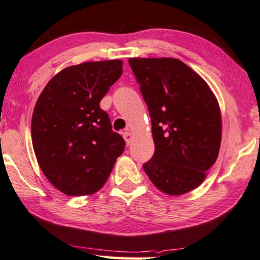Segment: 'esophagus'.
Returning <instances> with one entry per match:
<instances>
[{
    "instance_id": "34e87169",
    "label": "esophagus",
    "mask_w": 260,
    "mask_h": 260,
    "mask_svg": "<svg viewBox=\"0 0 260 260\" xmlns=\"http://www.w3.org/2000/svg\"><path fill=\"white\" fill-rule=\"evenodd\" d=\"M123 138H124V140H126L127 145H129V144H131V141H132V139H133L132 134H131L129 132H126V133H123Z\"/></svg>"
}]
</instances>
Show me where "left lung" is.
<instances>
[{
	"label": "left lung",
	"mask_w": 260,
	"mask_h": 260,
	"mask_svg": "<svg viewBox=\"0 0 260 260\" xmlns=\"http://www.w3.org/2000/svg\"><path fill=\"white\" fill-rule=\"evenodd\" d=\"M149 108L154 154L144 164L160 192L177 197L202 185L218 157L222 117L204 79L177 58L131 57Z\"/></svg>",
	"instance_id": "obj_1"
}]
</instances>
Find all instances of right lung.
<instances>
[{
    "mask_svg": "<svg viewBox=\"0 0 260 260\" xmlns=\"http://www.w3.org/2000/svg\"><path fill=\"white\" fill-rule=\"evenodd\" d=\"M121 60L84 62L55 75L39 94L31 137L43 174L66 196H90L107 182L126 146L102 98L122 74Z\"/></svg>",
    "mask_w": 260,
    "mask_h": 260,
    "instance_id": "obj_1",
    "label": "right lung"
}]
</instances>
